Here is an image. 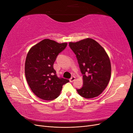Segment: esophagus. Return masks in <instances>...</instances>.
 Wrapping results in <instances>:
<instances>
[{
    "mask_svg": "<svg viewBox=\"0 0 133 133\" xmlns=\"http://www.w3.org/2000/svg\"><path fill=\"white\" fill-rule=\"evenodd\" d=\"M75 80V76H72V77L69 79L70 82H73Z\"/></svg>",
    "mask_w": 133,
    "mask_h": 133,
    "instance_id": "obj_1",
    "label": "esophagus"
}]
</instances>
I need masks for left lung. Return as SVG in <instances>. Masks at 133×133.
<instances>
[{
    "instance_id": "1",
    "label": "left lung",
    "mask_w": 133,
    "mask_h": 133,
    "mask_svg": "<svg viewBox=\"0 0 133 133\" xmlns=\"http://www.w3.org/2000/svg\"><path fill=\"white\" fill-rule=\"evenodd\" d=\"M69 44L76 55L83 74V86L77 89L78 94L87 99L96 97L105 89L110 79L111 63L108 55L91 38Z\"/></svg>"
}]
</instances>
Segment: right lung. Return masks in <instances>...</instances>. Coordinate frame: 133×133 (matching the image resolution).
<instances>
[{
	"label": "right lung",
	"mask_w": 133,
	"mask_h": 133,
	"mask_svg": "<svg viewBox=\"0 0 133 133\" xmlns=\"http://www.w3.org/2000/svg\"><path fill=\"white\" fill-rule=\"evenodd\" d=\"M66 46V43H58L45 39L28 51L25 63V77L31 91L38 98L45 100L56 99L63 85L69 82L58 78L53 68L57 55Z\"/></svg>",
	"instance_id": "1"
}]
</instances>
